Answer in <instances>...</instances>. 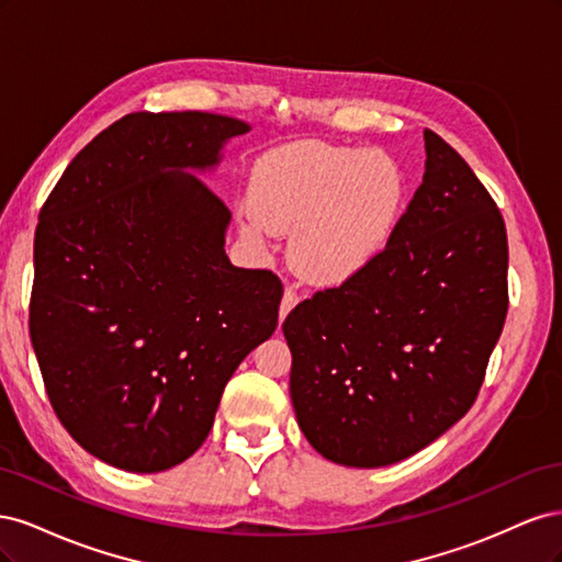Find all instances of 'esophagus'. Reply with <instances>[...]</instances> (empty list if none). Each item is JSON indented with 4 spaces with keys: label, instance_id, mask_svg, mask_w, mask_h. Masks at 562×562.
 Masks as SVG:
<instances>
[{
    "label": "esophagus",
    "instance_id": "esophagus-1",
    "mask_svg": "<svg viewBox=\"0 0 562 562\" xmlns=\"http://www.w3.org/2000/svg\"><path fill=\"white\" fill-rule=\"evenodd\" d=\"M297 293L293 291V288H285L283 291V297H281V307H279V318L283 321L288 314H291V310L297 304Z\"/></svg>",
    "mask_w": 562,
    "mask_h": 562
}]
</instances>
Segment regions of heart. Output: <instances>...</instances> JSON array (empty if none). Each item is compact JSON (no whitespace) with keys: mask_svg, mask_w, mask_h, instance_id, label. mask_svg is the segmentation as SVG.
<instances>
[{"mask_svg":"<svg viewBox=\"0 0 562 562\" xmlns=\"http://www.w3.org/2000/svg\"><path fill=\"white\" fill-rule=\"evenodd\" d=\"M403 201L405 176L386 151L304 140L252 166L241 229L258 244L293 232L297 274L314 285H339L386 250Z\"/></svg>","mask_w":562,"mask_h":562,"instance_id":"1","label":"heart"}]
</instances>
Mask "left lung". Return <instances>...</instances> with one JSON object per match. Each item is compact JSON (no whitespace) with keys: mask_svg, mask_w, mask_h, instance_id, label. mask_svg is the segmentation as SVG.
<instances>
[{"mask_svg":"<svg viewBox=\"0 0 562 562\" xmlns=\"http://www.w3.org/2000/svg\"><path fill=\"white\" fill-rule=\"evenodd\" d=\"M424 178L380 258L285 316L304 438L342 467L378 469L462 419L508 310L502 213L457 151L424 131Z\"/></svg>","mask_w":562,"mask_h":562,"instance_id":"obj_1","label":"left lung"}]
</instances>
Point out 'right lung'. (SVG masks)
I'll use <instances>...</instances> for the list:
<instances>
[{
  "mask_svg": "<svg viewBox=\"0 0 562 562\" xmlns=\"http://www.w3.org/2000/svg\"><path fill=\"white\" fill-rule=\"evenodd\" d=\"M248 131L211 112L126 114L40 213L32 347L60 424L110 467L192 457L234 370L277 330L281 281L229 262L232 213L203 182Z\"/></svg>",
  "mask_w": 562,
  "mask_h": 562,
  "instance_id": "1",
  "label": "right lung"
}]
</instances>
